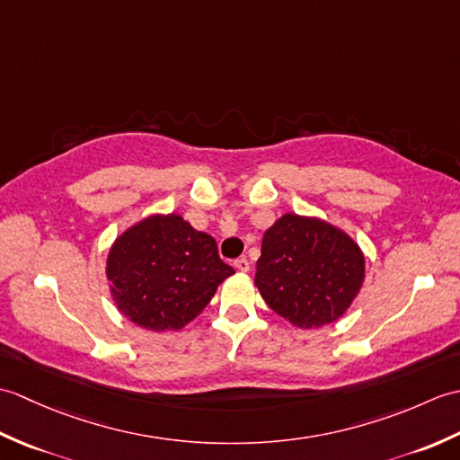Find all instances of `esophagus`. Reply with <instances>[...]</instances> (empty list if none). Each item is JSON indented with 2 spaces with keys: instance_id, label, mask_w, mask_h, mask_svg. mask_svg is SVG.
I'll list each match as a JSON object with an SVG mask.
<instances>
[{
  "instance_id": "1",
  "label": "esophagus",
  "mask_w": 460,
  "mask_h": 460,
  "mask_svg": "<svg viewBox=\"0 0 460 460\" xmlns=\"http://www.w3.org/2000/svg\"><path fill=\"white\" fill-rule=\"evenodd\" d=\"M233 267H235L239 272H247L249 270V261L243 257V259H237L235 262H233Z\"/></svg>"
}]
</instances>
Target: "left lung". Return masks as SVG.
Instances as JSON below:
<instances>
[{
	"label": "left lung",
	"mask_w": 460,
	"mask_h": 460,
	"mask_svg": "<svg viewBox=\"0 0 460 460\" xmlns=\"http://www.w3.org/2000/svg\"><path fill=\"white\" fill-rule=\"evenodd\" d=\"M366 280V257L344 229L314 215L285 213L262 235L255 285L292 326L340 320Z\"/></svg>",
	"instance_id": "obj_1"
}]
</instances>
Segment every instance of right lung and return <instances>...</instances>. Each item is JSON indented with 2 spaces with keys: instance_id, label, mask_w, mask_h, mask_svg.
Masks as SVG:
<instances>
[{
  "instance_id": "obj_1",
  "label": "right lung",
  "mask_w": 460,
  "mask_h": 460,
  "mask_svg": "<svg viewBox=\"0 0 460 460\" xmlns=\"http://www.w3.org/2000/svg\"><path fill=\"white\" fill-rule=\"evenodd\" d=\"M233 272L219 259L215 239L193 229L180 213H154L130 225L106 257L116 308L152 332L188 326Z\"/></svg>"
}]
</instances>
